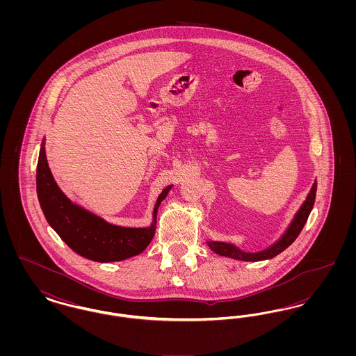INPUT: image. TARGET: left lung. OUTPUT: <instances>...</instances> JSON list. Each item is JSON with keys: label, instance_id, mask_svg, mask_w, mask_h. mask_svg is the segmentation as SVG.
<instances>
[{"label": "left lung", "instance_id": "8db88e82", "mask_svg": "<svg viewBox=\"0 0 356 356\" xmlns=\"http://www.w3.org/2000/svg\"><path fill=\"white\" fill-rule=\"evenodd\" d=\"M315 196H316V183H314L312 189L309 192V195L307 196V200L302 205L300 211L298 212L296 218L292 221L291 227L288 228L287 232L284 234V236L282 237L275 245H272L271 248L263 251V252H257V254H245L241 252L240 250H237L236 247H234L232 244H227V243H208L209 248L221 256H227V257H232L237 260H244V261H260V260H266V259H271L273 256L283 252L286 248H288L295 240L299 236V234L302 232L303 227H305L307 219L309 216V212L315 203Z\"/></svg>", "mask_w": 356, "mask_h": 356}]
</instances>
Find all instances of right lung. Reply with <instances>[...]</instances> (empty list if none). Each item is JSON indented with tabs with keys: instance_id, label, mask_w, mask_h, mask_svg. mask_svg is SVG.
Here are the masks:
<instances>
[{
	"instance_id": "1",
	"label": "right lung",
	"mask_w": 356,
	"mask_h": 356,
	"mask_svg": "<svg viewBox=\"0 0 356 356\" xmlns=\"http://www.w3.org/2000/svg\"><path fill=\"white\" fill-rule=\"evenodd\" d=\"M35 184L38 202L51 228L76 254L100 263L124 260L141 254L148 247L154 236L159 205L172 188H165L159 196L149 228H122L102 220L69 200L51 176L44 144L38 156Z\"/></svg>"
}]
</instances>
